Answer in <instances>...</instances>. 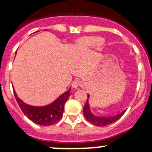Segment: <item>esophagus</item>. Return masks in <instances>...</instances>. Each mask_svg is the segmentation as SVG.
<instances>
[{
    "instance_id": "obj_1",
    "label": "esophagus",
    "mask_w": 152,
    "mask_h": 152,
    "mask_svg": "<svg viewBox=\"0 0 152 152\" xmlns=\"http://www.w3.org/2000/svg\"><path fill=\"white\" fill-rule=\"evenodd\" d=\"M81 85H82V82H81V81H79V80H75L74 82L72 83V87H73V88H75V89L78 88V87H79V86H81Z\"/></svg>"
}]
</instances>
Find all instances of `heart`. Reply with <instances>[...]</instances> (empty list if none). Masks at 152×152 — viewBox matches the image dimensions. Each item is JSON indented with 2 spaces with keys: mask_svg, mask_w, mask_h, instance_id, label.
Masks as SVG:
<instances>
[{
  "mask_svg": "<svg viewBox=\"0 0 152 152\" xmlns=\"http://www.w3.org/2000/svg\"><path fill=\"white\" fill-rule=\"evenodd\" d=\"M81 43L85 47H98L103 43V39L99 37H90L82 39Z\"/></svg>",
  "mask_w": 152,
  "mask_h": 152,
  "instance_id": "b5f03b06",
  "label": "heart"
}]
</instances>
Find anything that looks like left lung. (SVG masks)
I'll return each mask as SVG.
<instances>
[{"mask_svg": "<svg viewBox=\"0 0 152 152\" xmlns=\"http://www.w3.org/2000/svg\"><path fill=\"white\" fill-rule=\"evenodd\" d=\"M88 98L89 95H87V99L86 104L83 108L84 111V115H85V118L90 123L95 126H108L110 124L114 123L115 121H116L117 120H118L125 113V111L121 113V114L118 115L114 116V117H109V118H105V117H97V116H95L90 113V107H89V104H88Z\"/></svg>", "mask_w": 152, "mask_h": 152, "instance_id": "left-lung-1", "label": "left lung"}]
</instances>
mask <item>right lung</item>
I'll list each match as a JSON object with an SVG mask.
<instances>
[{
    "label": "right lung",
    "mask_w": 152,
    "mask_h": 152,
    "mask_svg": "<svg viewBox=\"0 0 152 152\" xmlns=\"http://www.w3.org/2000/svg\"><path fill=\"white\" fill-rule=\"evenodd\" d=\"M70 90L59 96L54 102L42 107L29 106L23 103L15 93V99L26 116L34 123L42 126H50L56 123L62 118L64 112V105L70 96Z\"/></svg>",
    "instance_id": "right-lung-1"
}]
</instances>
